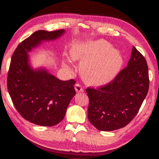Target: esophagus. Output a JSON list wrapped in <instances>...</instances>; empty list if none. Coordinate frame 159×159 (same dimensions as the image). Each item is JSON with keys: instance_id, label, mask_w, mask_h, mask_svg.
Segmentation results:
<instances>
[{"instance_id": "esophagus-1", "label": "esophagus", "mask_w": 159, "mask_h": 159, "mask_svg": "<svg viewBox=\"0 0 159 159\" xmlns=\"http://www.w3.org/2000/svg\"><path fill=\"white\" fill-rule=\"evenodd\" d=\"M75 90H76L77 93H80L83 91V88L79 83H76V85H75Z\"/></svg>"}]
</instances>
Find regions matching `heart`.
<instances>
[{"label":"heart","instance_id":"heart-1","mask_svg":"<svg viewBox=\"0 0 159 159\" xmlns=\"http://www.w3.org/2000/svg\"><path fill=\"white\" fill-rule=\"evenodd\" d=\"M74 60H82L80 72L85 81L92 85L107 84L114 79L123 64L119 50L100 39L87 43H76L70 49Z\"/></svg>","mask_w":159,"mask_h":159}]
</instances>
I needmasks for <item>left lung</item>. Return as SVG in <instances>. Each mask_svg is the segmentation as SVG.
Masks as SVG:
<instances>
[{
	"instance_id": "1",
	"label": "left lung",
	"mask_w": 159,
	"mask_h": 159,
	"mask_svg": "<svg viewBox=\"0 0 159 159\" xmlns=\"http://www.w3.org/2000/svg\"><path fill=\"white\" fill-rule=\"evenodd\" d=\"M145 58L133 47L127 66L114 79L98 88H86L88 117L99 130L112 131L127 125L138 114L149 90Z\"/></svg>"
}]
</instances>
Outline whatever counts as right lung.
Here are the masks:
<instances>
[{"label": "right lung", "instance_id": "add662e5", "mask_svg": "<svg viewBox=\"0 0 159 159\" xmlns=\"http://www.w3.org/2000/svg\"><path fill=\"white\" fill-rule=\"evenodd\" d=\"M64 29L39 30L21 41L12 54L7 85L15 109L34 124L53 126L63 120L72 98L76 95L74 79L61 80L44 69L33 70L27 53L43 41L57 39Z\"/></svg>", "mask_w": 159, "mask_h": 159}]
</instances>
